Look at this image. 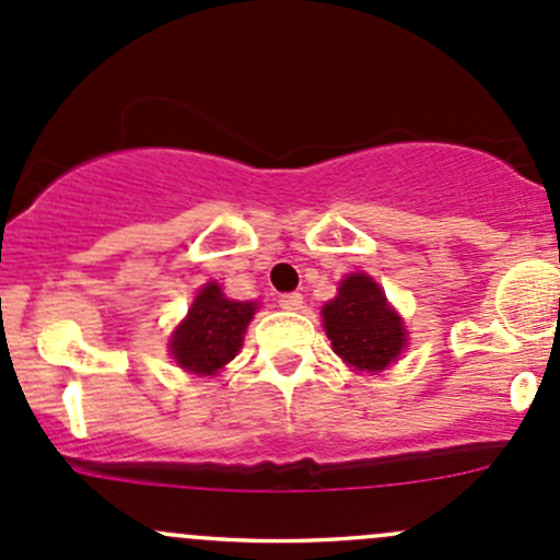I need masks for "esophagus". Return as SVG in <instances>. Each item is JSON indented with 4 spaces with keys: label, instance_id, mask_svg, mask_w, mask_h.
<instances>
[{
    "label": "esophagus",
    "instance_id": "1",
    "mask_svg": "<svg viewBox=\"0 0 560 560\" xmlns=\"http://www.w3.org/2000/svg\"><path fill=\"white\" fill-rule=\"evenodd\" d=\"M279 306L287 308V312H295V308L303 306V295L301 292H284V295H279Z\"/></svg>",
    "mask_w": 560,
    "mask_h": 560
}]
</instances>
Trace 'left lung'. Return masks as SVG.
<instances>
[{
    "label": "left lung",
    "mask_w": 560,
    "mask_h": 560,
    "mask_svg": "<svg viewBox=\"0 0 560 560\" xmlns=\"http://www.w3.org/2000/svg\"><path fill=\"white\" fill-rule=\"evenodd\" d=\"M322 316L332 352L358 371L387 369L406 343L404 322L387 306L380 284L365 273L347 276Z\"/></svg>",
    "instance_id": "8db88e82"
}]
</instances>
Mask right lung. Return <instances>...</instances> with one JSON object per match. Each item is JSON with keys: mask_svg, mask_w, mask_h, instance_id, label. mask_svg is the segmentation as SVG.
<instances>
[{"mask_svg": "<svg viewBox=\"0 0 560 560\" xmlns=\"http://www.w3.org/2000/svg\"><path fill=\"white\" fill-rule=\"evenodd\" d=\"M254 308L257 303L224 298L222 287L213 281L202 287L171 341L175 363L191 374H217L238 354Z\"/></svg>", "mask_w": 560, "mask_h": 560, "instance_id": "add662e5", "label": "right lung"}]
</instances>
